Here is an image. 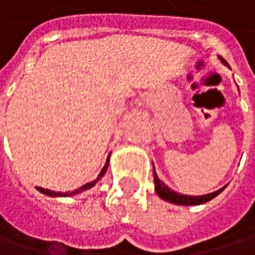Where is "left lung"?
<instances>
[{
    "label": "left lung",
    "instance_id": "left-lung-1",
    "mask_svg": "<svg viewBox=\"0 0 255 255\" xmlns=\"http://www.w3.org/2000/svg\"><path fill=\"white\" fill-rule=\"evenodd\" d=\"M222 62L226 64V61H223V59H222ZM153 179H154V190H156L157 196L160 197V198H163L165 201H169V203H174V204H179V206H197V204H203L206 201H210L212 198H215L216 196H219L220 193L225 190V187H223V188H220V190L215 191V193L204 194V196H185V194H179V193H176L174 190H171L168 185H165L157 178L156 171H154V166H153Z\"/></svg>",
    "mask_w": 255,
    "mask_h": 255
}]
</instances>
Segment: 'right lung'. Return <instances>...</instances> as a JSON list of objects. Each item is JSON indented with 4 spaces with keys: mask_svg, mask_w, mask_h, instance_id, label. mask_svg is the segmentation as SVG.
I'll list each match as a JSON object with an SVG mask.
<instances>
[{
    "mask_svg": "<svg viewBox=\"0 0 255 255\" xmlns=\"http://www.w3.org/2000/svg\"><path fill=\"white\" fill-rule=\"evenodd\" d=\"M108 165H109V156H108V159H106V163H105V166L102 168V171H101V174L99 176L95 179V181H92V182H87L86 185H83L80 188H77V190H74V191H71V193H57V191H51V190H45V188H42V187H37V190L42 193V194H46V196H51V197H70V196H74V194H79L81 191H86V190H89V188H92L102 176L106 172V169H108Z\"/></svg>",
    "mask_w": 255,
    "mask_h": 255,
    "instance_id": "1",
    "label": "right lung"
}]
</instances>
